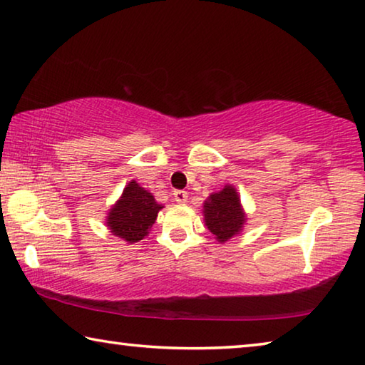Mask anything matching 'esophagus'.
<instances>
[{
	"label": "esophagus",
	"mask_w": 365,
	"mask_h": 365,
	"mask_svg": "<svg viewBox=\"0 0 365 365\" xmlns=\"http://www.w3.org/2000/svg\"><path fill=\"white\" fill-rule=\"evenodd\" d=\"M174 200L178 202V205H185L188 201V193L183 190H175L174 191Z\"/></svg>",
	"instance_id": "1"
}]
</instances>
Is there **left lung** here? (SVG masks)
<instances>
[{"label":"left lung","instance_id":"8db88e82","mask_svg":"<svg viewBox=\"0 0 365 365\" xmlns=\"http://www.w3.org/2000/svg\"><path fill=\"white\" fill-rule=\"evenodd\" d=\"M202 215L207 230L219 243H227L235 235H238L248 220L238 191L230 183H227L217 193L207 196L202 206Z\"/></svg>","mask_w":365,"mask_h":365}]
</instances>
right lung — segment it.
I'll list each match as a JSON object with an SVG mask.
<instances>
[{
    "label": "right lung",
    "mask_w": 365,
    "mask_h": 365,
    "mask_svg": "<svg viewBox=\"0 0 365 365\" xmlns=\"http://www.w3.org/2000/svg\"><path fill=\"white\" fill-rule=\"evenodd\" d=\"M164 206L154 200L153 193L130 180L122 195L106 215V227L114 237H119L127 243H138L150 233L158 219V212Z\"/></svg>",
    "instance_id": "add662e5"
}]
</instances>
